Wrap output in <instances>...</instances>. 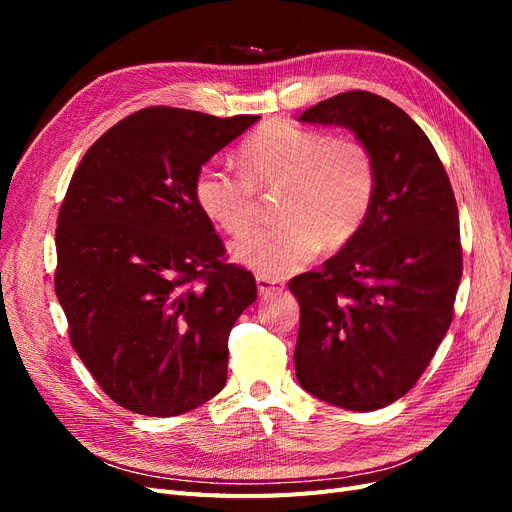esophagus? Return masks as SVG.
<instances>
[{"label":"esophagus","instance_id":"1","mask_svg":"<svg viewBox=\"0 0 512 512\" xmlns=\"http://www.w3.org/2000/svg\"><path fill=\"white\" fill-rule=\"evenodd\" d=\"M256 288L260 297H273V294H282L284 292V282L280 280H271V277H256Z\"/></svg>","mask_w":512,"mask_h":512}]
</instances>
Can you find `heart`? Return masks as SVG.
Segmentation results:
<instances>
[{
  "label": "heart",
  "mask_w": 512,
  "mask_h": 512,
  "mask_svg": "<svg viewBox=\"0 0 512 512\" xmlns=\"http://www.w3.org/2000/svg\"><path fill=\"white\" fill-rule=\"evenodd\" d=\"M241 173L207 162L194 177V198L209 220L241 235L256 220V190H275V226L256 228L232 243L239 265L262 277L305 269L320 245L337 250L363 228L376 196V162L356 138H331L318 130L271 121L239 153Z\"/></svg>",
  "instance_id": "1"
}]
</instances>
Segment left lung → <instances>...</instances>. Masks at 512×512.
<instances>
[{"mask_svg":"<svg viewBox=\"0 0 512 512\" xmlns=\"http://www.w3.org/2000/svg\"><path fill=\"white\" fill-rule=\"evenodd\" d=\"M299 121L350 130L376 162L359 235L288 284L301 307L299 384L331 406L371 412L412 389L451 327L463 271L455 194L427 134L391 100L346 91Z\"/></svg>","mask_w":512,"mask_h":512,"instance_id":"1","label":"left lung"}]
</instances>
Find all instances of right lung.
Here are the masks:
<instances>
[{
  "mask_svg": "<svg viewBox=\"0 0 512 512\" xmlns=\"http://www.w3.org/2000/svg\"><path fill=\"white\" fill-rule=\"evenodd\" d=\"M258 115L143 108L87 149L57 218L55 292L102 391L145 416L218 395L228 335L256 301L250 271L194 198V177Z\"/></svg>",
  "mask_w": 512,
  "mask_h": 512,
  "instance_id": "right-lung-1",
  "label": "right lung"
}]
</instances>
